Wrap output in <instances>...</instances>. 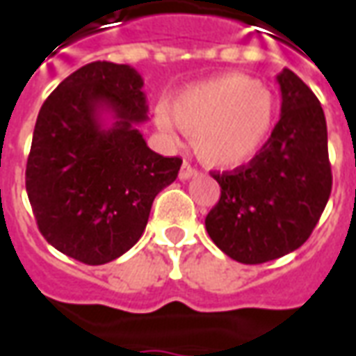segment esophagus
I'll use <instances>...</instances> for the list:
<instances>
[{
    "label": "esophagus",
    "instance_id": "1",
    "mask_svg": "<svg viewBox=\"0 0 356 356\" xmlns=\"http://www.w3.org/2000/svg\"><path fill=\"white\" fill-rule=\"evenodd\" d=\"M197 175H199V170H197L195 167H191L188 161L181 165V168H180V178H181V180H189V178H193V176H197Z\"/></svg>",
    "mask_w": 356,
    "mask_h": 356
}]
</instances>
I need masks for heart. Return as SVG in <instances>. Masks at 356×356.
<instances>
[{
  "mask_svg": "<svg viewBox=\"0 0 356 356\" xmlns=\"http://www.w3.org/2000/svg\"><path fill=\"white\" fill-rule=\"evenodd\" d=\"M277 101L266 84L248 74H219L184 90L172 101L170 112L159 108L157 125L193 137L204 163L234 168L251 161L274 131Z\"/></svg>",
  "mask_w": 356,
  "mask_h": 356,
  "instance_id": "obj_1",
  "label": "heart"
}]
</instances>
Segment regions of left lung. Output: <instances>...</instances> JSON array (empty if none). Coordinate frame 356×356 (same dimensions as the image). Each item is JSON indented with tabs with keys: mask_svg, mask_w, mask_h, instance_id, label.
<instances>
[{
	"mask_svg": "<svg viewBox=\"0 0 356 356\" xmlns=\"http://www.w3.org/2000/svg\"><path fill=\"white\" fill-rule=\"evenodd\" d=\"M282 118L248 165L213 172L221 188L204 225L213 244L244 264L298 250L332 189L327 120L319 99L291 69L277 74Z\"/></svg>",
	"mask_w": 356,
	"mask_h": 356,
	"instance_id": "obj_1",
	"label": "left lung"
}]
</instances>
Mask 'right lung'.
<instances>
[{
	"mask_svg": "<svg viewBox=\"0 0 356 356\" xmlns=\"http://www.w3.org/2000/svg\"><path fill=\"white\" fill-rule=\"evenodd\" d=\"M143 86L133 67L93 61L69 74L37 116L29 204L48 244L80 263H111L137 244L156 195L180 170V157L156 154L137 129L148 120Z\"/></svg>",
	"mask_w": 356,
	"mask_h": 356,
	"instance_id": "right-lung-1",
	"label": "right lung"
}]
</instances>
